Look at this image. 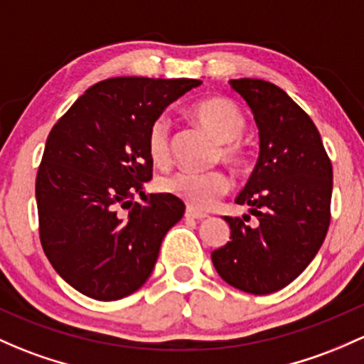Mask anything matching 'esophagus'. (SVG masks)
<instances>
[{
	"mask_svg": "<svg viewBox=\"0 0 364 364\" xmlns=\"http://www.w3.org/2000/svg\"><path fill=\"white\" fill-rule=\"evenodd\" d=\"M185 216L190 218V220H205V218H208V214L200 213V211H195L193 208H188V209H186Z\"/></svg>",
	"mask_w": 364,
	"mask_h": 364,
	"instance_id": "1",
	"label": "esophagus"
}]
</instances>
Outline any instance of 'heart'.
Returning <instances> with one entry per match:
<instances>
[{"instance_id":"heart-1","label":"heart","mask_w":364,"mask_h":364,"mask_svg":"<svg viewBox=\"0 0 364 364\" xmlns=\"http://www.w3.org/2000/svg\"><path fill=\"white\" fill-rule=\"evenodd\" d=\"M190 114L200 127L220 141V150L216 151L218 160H223L237 169L246 164V150L239 141L246 129V118L230 99H205L197 102L190 109ZM146 144L148 155L156 166H167L171 162V134L166 118H156L153 122L148 131ZM159 186L162 192L185 200L190 208L209 209L230 192L232 181L223 171H176L162 176Z\"/></svg>"}]
</instances>
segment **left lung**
<instances>
[{
	"label": "left lung",
	"instance_id": "1",
	"mask_svg": "<svg viewBox=\"0 0 364 364\" xmlns=\"http://www.w3.org/2000/svg\"><path fill=\"white\" fill-rule=\"evenodd\" d=\"M250 105L259 131V156L235 198L250 216H225L230 239L214 250V269L225 282L251 294L286 288L312 262L330 227L333 167L307 113L274 83L230 80Z\"/></svg>",
	"mask_w": 364,
	"mask_h": 364
}]
</instances>
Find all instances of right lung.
<instances>
[{"instance_id": "add662e5", "label": "right lung", "mask_w": 364, "mask_h": 364, "mask_svg": "<svg viewBox=\"0 0 364 364\" xmlns=\"http://www.w3.org/2000/svg\"><path fill=\"white\" fill-rule=\"evenodd\" d=\"M200 83L102 80L52 127L36 176L40 240L55 272L76 291L120 300L150 277L185 204L169 193L144 195L153 172L148 131L171 102ZM136 193L143 205L133 202Z\"/></svg>"}]
</instances>
